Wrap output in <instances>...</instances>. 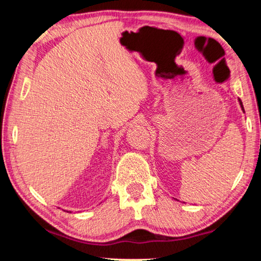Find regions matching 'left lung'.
I'll list each match as a JSON object with an SVG mask.
<instances>
[{"label":"left lung","mask_w":261,"mask_h":261,"mask_svg":"<svg viewBox=\"0 0 261 261\" xmlns=\"http://www.w3.org/2000/svg\"><path fill=\"white\" fill-rule=\"evenodd\" d=\"M239 103H240V106H241V109H242V112L245 113V109H244V106H242V102H241V99L239 98Z\"/></svg>","instance_id":"8db88e82"}]
</instances>
